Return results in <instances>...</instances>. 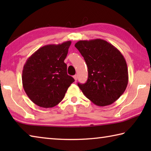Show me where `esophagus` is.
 <instances>
[{
	"instance_id": "1",
	"label": "esophagus",
	"mask_w": 151,
	"mask_h": 151,
	"mask_svg": "<svg viewBox=\"0 0 151 151\" xmlns=\"http://www.w3.org/2000/svg\"><path fill=\"white\" fill-rule=\"evenodd\" d=\"M74 77V78H75V81H77V79H78V75H75L73 76Z\"/></svg>"
}]
</instances>
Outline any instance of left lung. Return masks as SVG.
Here are the masks:
<instances>
[{
  "mask_svg": "<svg viewBox=\"0 0 151 151\" xmlns=\"http://www.w3.org/2000/svg\"><path fill=\"white\" fill-rule=\"evenodd\" d=\"M88 67V79L78 83L86 97L97 106L111 104L121 96L128 85L126 60L116 48L106 40H79L75 44Z\"/></svg>",
  "mask_w": 151,
  "mask_h": 151,
  "instance_id": "1",
  "label": "left lung"
}]
</instances>
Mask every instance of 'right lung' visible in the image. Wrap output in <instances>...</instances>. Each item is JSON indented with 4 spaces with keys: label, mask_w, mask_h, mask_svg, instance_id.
<instances>
[{
    "label": "right lung",
    "mask_w": 151,
    "mask_h": 151,
    "mask_svg": "<svg viewBox=\"0 0 151 151\" xmlns=\"http://www.w3.org/2000/svg\"><path fill=\"white\" fill-rule=\"evenodd\" d=\"M71 41L40 48L28 58L22 70L25 93L33 103L51 108L63 100L75 79L67 75L64 63Z\"/></svg>",
    "instance_id": "1"
}]
</instances>
